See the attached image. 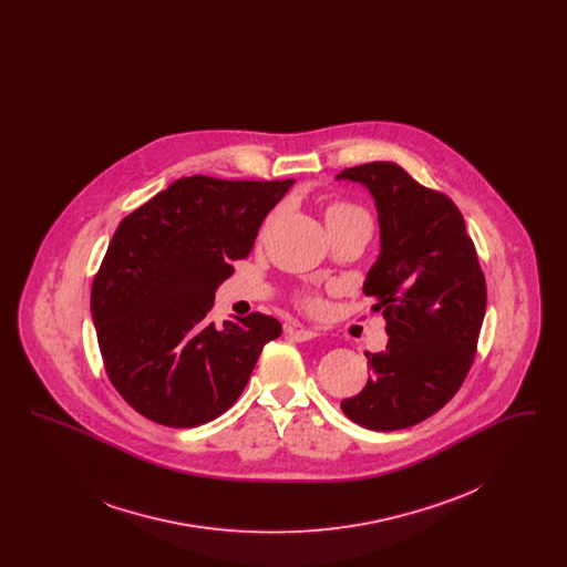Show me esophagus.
Instances as JSON below:
<instances>
[{"label":"esophagus","mask_w":567,"mask_h":567,"mask_svg":"<svg viewBox=\"0 0 567 567\" xmlns=\"http://www.w3.org/2000/svg\"><path fill=\"white\" fill-rule=\"evenodd\" d=\"M287 333H289V338H293L296 342H308V340H312V338L319 336L315 329H306V327H289Z\"/></svg>","instance_id":"34e87169"}]
</instances>
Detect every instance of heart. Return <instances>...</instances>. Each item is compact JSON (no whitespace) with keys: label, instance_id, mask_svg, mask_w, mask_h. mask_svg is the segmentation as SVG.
I'll use <instances>...</instances> for the list:
<instances>
[{"label":"heart","instance_id":"heart-1","mask_svg":"<svg viewBox=\"0 0 567 567\" xmlns=\"http://www.w3.org/2000/svg\"><path fill=\"white\" fill-rule=\"evenodd\" d=\"M324 220L327 227L329 225H363L372 229V218L361 208L354 204H347V202H336L324 210ZM299 306L310 310V312H319L323 308V299L321 297L312 296V293H303L299 296Z\"/></svg>","mask_w":567,"mask_h":567}]
</instances>
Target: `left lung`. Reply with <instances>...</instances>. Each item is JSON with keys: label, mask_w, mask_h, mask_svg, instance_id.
I'll return each instance as SVG.
<instances>
[{"label": "left lung", "mask_w": 567, "mask_h": 567, "mask_svg": "<svg viewBox=\"0 0 567 567\" xmlns=\"http://www.w3.org/2000/svg\"><path fill=\"white\" fill-rule=\"evenodd\" d=\"M338 181L372 193L380 255L363 293L386 319V349L365 352L372 377L342 412L374 432L412 427L446 404L467 377L486 308L485 274L453 199L398 163L349 167Z\"/></svg>", "instance_id": "left-lung-1"}]
</instances>
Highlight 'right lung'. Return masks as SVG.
<instances>
[{
  "label": "right lung",
  "mask_w": 567,
  "mask_h": 567,
  "mask_svg": "<svg viewBox=\"0 0 567 567\" xmlns=\"http://www.w3.org/2000/svg\"><path fill=\"white\" fill-rule=\"evenodd\" d=\"M296 181L189 176L125 216L91 289L106 374L121 398L165 427H197L229 410L264 347L282 333L252 312L208 321L218 285L248 257Z\"/></svg>",
  "instance_id": "obj_1"
}]
</instances>
